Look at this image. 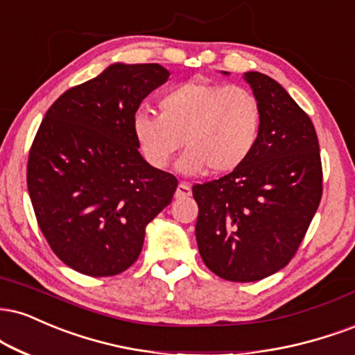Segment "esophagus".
<instances>
[{
	"mask_svg": "<svg viewBox=\"0 0 355 355\" xmlns=\"http://www.w3.org/2000/svg\"><path fill=\"white\" fill-rule=\"evenodd\" d=\"M191 195V189L190 185L187 182H180L177 187V191H175V196L177 198H185V196H190Z\"/></svg>",
	"mask_w": 355,
	"mask_h": 355,
	"instance_id": "34e87169",
	"label": "esophagus"
}]
</instances>
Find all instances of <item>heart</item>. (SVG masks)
Masks as SVG:
<instances>
[{"mask_svg":"<svg viewBox=\"0 0 355 355\" xmlns=\"http://www.w3.org/2000/svg\"><path fill=\"white\" fill-rule=\"evenodd\" d=\"M159 109L160 115L142 110L134 117L140 152L155 168H165L185 145L183 173H232L253 155L261 135V102L240 85L189 80L166 91Z\"/></svg>","mask_w":355,"mask_h":355,"instance_id":"1","label":"heart"}]
</instances>
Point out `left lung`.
<instances>
[{"mask_svg": "<svg viewBox=\"0 0 355 355\" xmlns=\"http://www.w3.org/2000/svg\"><path fill=\"white\" fill-rule=\"evenodd\" d=\"M245 79L263 107L253 155L218 180L193 185L200 256L211 272L234 283L283 270L322 196L319 140L309 115L270 76L245 72Z\"/></svg>", "mask_w": 355, "mask_h": 355, "instance_id": "8db88e82", "label": "left lung"}]
</instances>
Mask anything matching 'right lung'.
Returning <instances> with one entry per match:
<instances>
[{
  "mask_svg": "<svg viewBox=\"0 0 355 355\" xmlns=\"http://www.w3.org/2000/svg\"><path fill=\"white\" fill-rule=\"evenodd\" d=\"M160 64H112L71 87L48 109L28 159V191L51 250L94 277L129 270L145 226L170 205L175 175L139 152L134 117L166 83Z\"/></svg>",
  "mask_w": 355,
  "mask_h": 355,
  "instance_id": "obj_1",
  "label": "right lung"
}]
</instances>
